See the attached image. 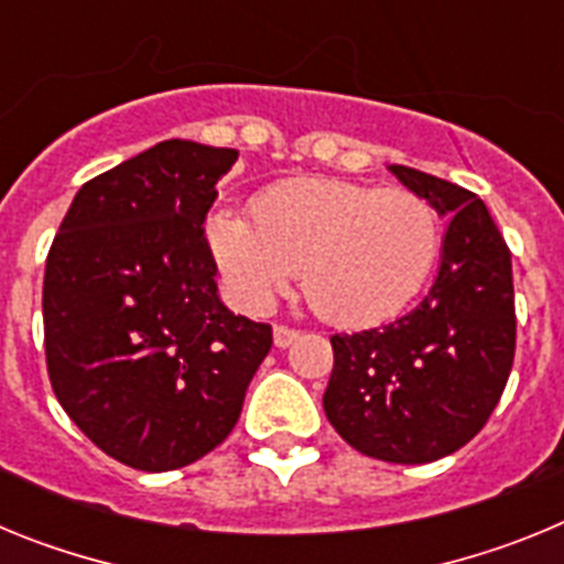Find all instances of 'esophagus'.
<instances>
[{
	"instance_id": "obj_1",
	"label": "esophagus",
	"mask_w": 564,
	"mask_h": 564,
	"mask_svg": "<svg viewBox=\"0 0 564 564\" xmlns=\"http://www.w3.org/2000/svg\"><path fill=\"white\" fill-rule=\"evenodd\" d=\"M296 338H299V330H293V327L288 325L273 327V344H276V347H288V344L296 341Z\"/></svg>"
}]
</instances>
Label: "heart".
<instances>
[{"mask_svg":"<svg viewBox=\"0 0 564 564\" xmlns=\"http://www.w3.org/2000/svg\"><path fill=\"white\" fill-rule=\"evenodd\" d=\"M206 242L228 296L248 313L302 279L307 305L341 327L398 316L423 291L443 248L437 208L406 188L302 177L253 200V220L217 208Z\"/></svg>","mask_w":564,"mask_h":564,"instance_id":"1","label":"heart"}]
</instances>
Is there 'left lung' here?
Wrapping results in <instances>:
<instances>
[{
  "instance_id": "left-lung-1",
  "label": "left lung",
  "mask_w": 564,
  "mask_h": 564,
  "mask_svg": "<svg viewBox=\"0 0 564 564\" xmlns=\"http://www.w3.org/2000/svg\"><path fill=\"white\" fill-rule=\"evenodd\" d=\"M390 172L449 214L441 271L406 316L330 336L325 415L361 455L412 466L466 446L495 412L514 364V276L477 194L410 166Z\"/></svg>"
}]
</instances>
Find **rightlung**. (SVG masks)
I'll use <instances>...</instances> for the list:
<instances>
[{
  "instance_id": "add662e5",
  "label": "right lung",
  "mask_w": 564,
  "mask_h": 564,
  "mask_svg": "<svg viewBox=\"0 0 564 564\" xmlns=\"http://www.w3.org/2000/svg\"><path fill=\"white\" fill-rule=\"evenodd\" d=\"M237 149L163 141L78 188L44 268V356L58 403L123 466L172 471L217 449L271 325L217 296L208 208Z\"/></svg>"
}]
</instances>
